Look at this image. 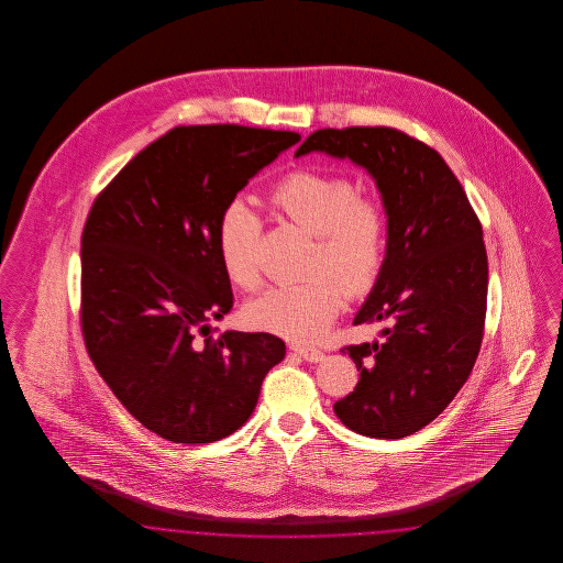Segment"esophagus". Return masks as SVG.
<instances>
[{"label":"esophagus","instance_id":"34e87169","mask_svg":"<svg viewBox=\"0 0 563 563\" xmlns=\"http://www.w3.org/2000/svg\"><path fill=\"white\" fill-rule=\"evenodd\" d=\"M291 350H294L295 354H299L303 361H308V363H321L322 358H324L321 350L306 349V346H291Z\"/></svg>","mask_w":563,"mask_h":563}]
</instances>
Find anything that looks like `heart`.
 Returning a JSON list of instances; mask_svg holds the SVG:
<instances>
[{
  "label": "heart",
  "mask_w": 563,
  "mask_h": 563,
  "mask_svg": "<svg viewBox=\"0 0 563 563\" xmlns=\"http://www.w3.org/2000/svg\"><path fill=\"white\" fill-rule=\"evenodd\" d=\"M272 207L317 236L310 280L280 285L246 303L244 317L257 329L299 344L317 342L344 306L346 291H369L386 260V217L374 200L358 198L354 184L321 170H295L269 191ZM262 219L244 200L225 205L217 221V255L232 285H260L257 244Z\"/></svg>",
  "instance_id": "obj_1"
}]
</instances>
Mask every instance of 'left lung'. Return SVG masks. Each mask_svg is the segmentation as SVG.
I'll return each mask as SVG.
<instances>
[{
	"mask_svg": "<svg viewBox=\"0 0 563 563\" xmlns=\"http://www.w3.org/2000/svg\"><path fill=\"white\" fill-rule=\"evenodd\" d=\"M327 154L367 170L386 214V260L354 324L382 322V342L342 350L361 379L333 411L350 430L401 439L457 395L482 349L487 255L483 230L445 161L395 129H324L295 158Z\"/></svg>",
	"mask_w": 563,
	"mask_h": 563,
	"instance_id": "8db88e82",
	"label": "left lung"
}]
</instances>
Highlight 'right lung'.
I'll list each match as a JSON object with an SVG mask.
<instances>
[{"label":"right lung","instance_id":"right-lung-1","mask_svg":"<svg viewBox=\"0 0 563 563\" xmlns=\"http://www.w3.org/2000/svg\"><path fill=\"white\" fill-rule=\"evenodd\" d=\"M301 136L236 124L177 126L129 162L81 234V331L97 372L145 429L213 443L255 411L285 358L269 333L228 329L234 303L217 221Z\"/></svg>","mask_w":563,"mask_h":563}]
</instances>
